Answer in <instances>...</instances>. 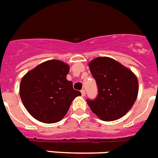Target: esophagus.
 Wrapping results in <instances>:
<instances>
[{
	"label": "esophagus",
	"mask_w": 158,
	"mask_h": 158,
	"mask_svg": "<svg viewBox=\"0 0 158 158\" xmlns=\"http://www.w3.org/2000/svg\"><path fill=\"white\" fill-rule=\"evenodd\" d=\"M81 95H82V96H85V89H81Z\"/></svg>",
	"instance_id": "1"
}]
</instances>
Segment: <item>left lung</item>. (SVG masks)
<instances>
[{
	"label": "left lung",
	"mask_w": 158,
	"mask_h": 158,
	"mask_svg": "<svg viewBox=\"0 0 158 158\" xmlns=\"http://www.w3.org/2000/svg\"><path fill=\"white\" fill-rule=\"evenodd\" d=\"M96 81L98 94L87 99L91 111L103 121L121 118L132 108L139 91L138 80L130 69L110 58L99 57L89 64Z\"/></svg>",
	"instance_id": "1"
}]
</instances>
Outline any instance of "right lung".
Segmentation results:
<instances>
[{
	"mask_svg": "<svg viewBox=\"0 0 158 158\" xmlns=\"http://www.w3.org/2000/svg\"><path fill=\"white\" fill-rule=\"evenodd\" d=\"M69 66L59 60L39 64L22 78L20 98L30 114L39 122L55 123L65 116L80 91L68 81Z\"/></svg>",
	"mask_w": 158,
	"mask_h": 158,
	"instance_id": "1",
	"label": "right lung"
}]
</instances>
